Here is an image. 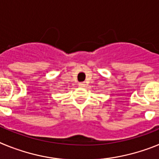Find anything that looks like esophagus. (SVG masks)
<instances>
[{
  "label": "esophagus",
  "instance_id": "esophagus-1",
  "mask_svg": "<svg viewBox=\"0 0 159 159\" xmlns=\"http://www.w3.org/2000/svg\"><path fill=\"white\" fill-rule=\"evenodd\" d=\"M79 86L80 87V88H84V87L86 86V84L84 82H81V83H79Z\"/></svg>",
  "mask_w": 159,
  "mask_h": 159
}]
</instances>
